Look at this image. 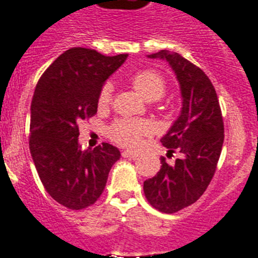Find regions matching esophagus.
Listing matches in <instances>:
<instances>
[{
    "instance_id": "34e87169",
    "label": "esophagus",
    "mask_w": 258,
    "mask_h": 258,
    "mask_svg": "<svg viewBox=\"0 0 258 258\" xmlns=\"http://www.w3.org/2000/svg\"><path fill=\"white\" fill-rule=\"evenodd\" d=\"M121 157L123 158H137L138 153H135V151H130V150H124V151L121 153Z\"/></svg>"
}]
</instances>
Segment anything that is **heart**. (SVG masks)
Masks as SVG:
<instances>
[{"mask_svg": "<svg viewBox=\"0 0 258 258\" xmlns=\"http://www.w3.org/2000/svg\"><path fill=\"white\" fill-rule=\"evenodd\" d=\"M131 86L143 99L149 101L159 100L166 91V83L155 71H141L133 76ZM111 100V87L107 84L99 93V107H105ZM151 127L147 121L137 119H117L109 125L108 135L113 142L125 147H137L142 138L149 135Z\"/></svg>", "mask_w": 258, "mask_h": 258, "instance_id": "b5f03b06", "label": "heart"}]
</instances>
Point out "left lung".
Wrapping results in <instances>:
<instances>
[{
  "label": "left lung",
  "instance_id": "8db88e82",
  "mask_svg": "<svg viewBox=\"0 0 258 258\" xmlns=\"http://www.w3.org/2000/svg\"><path fill=\"white\" fill-rule=\"evenodd\" d=\"M149 57L169 62L182 93L180 115L161 139L167 155L176 151L182 158L169 165L162 157L161 170L143 183L150 205L171 214L194 204L208 188L224 145V120L216 89L204 71L169 50Z\"/></svg>",
  "mask_w": 258,
  "mask_h": 258
}]
</instances>
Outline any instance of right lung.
<instances>
[{
  "label": "right lung",
  "instance_id": "add662e5",
  "mask_svg": "<svg viewBox=\"0 0 258 258\" xmlns=\"http://www.w3.org/2000/svg\"><path fill=\"white\" fill-rule=\"evenodd\" d=\"M128 54L104 56L95 49L71 48L41 75L30 105L29 149L44 187L71 210L93 205L108 172L120 158L109 143L83 151L79 124L97 112L104 82Z\"/></svg>",
  "mask_w": 258,
  "mask_h": 258
}]
</instances>
